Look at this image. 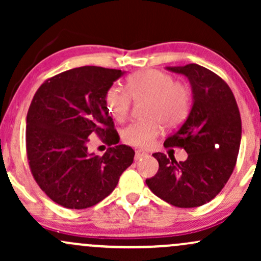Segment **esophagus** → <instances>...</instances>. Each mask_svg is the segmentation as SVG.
<instances>
[{"label":"esophagus","mask_w":261,"mask_h":261,"mask_svg":"<svg viewBox=\"0 0 261 261\" xmlns=\"http://www.w3.org/2000/svg\"><path fill=\"white\" fill-rule=\"evenodd\" d=\"M146 155H147V153H146V152L136 151V152H135V161H139L142 157H146Z\"/></svg>","instance_id":"34e87169"}]
</instances>
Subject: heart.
I'll return each mask as SVG.
<instances>
[{
    "label": "heart",
    "instance_id": "obj_1",
    "mask_svg": "<svg viewBox=\"0 0 261 261\" xmlns=\"http://www.w3.org/2000/svg\"><path fill=\"white\" fill-rule=\"evenodd\" d=\"M131 99H146L143 115L147 119L135 121L121 131L126 145L147 148L160 136L162 124L173 128L188 118L191 109L190 87L175 81L170 73L160 70H141L127 77L125 91L110 87L104 95L108 113L115 120L124 121L130 114Z\"/></svg>",
    "mask_w": 261,
    "mask_h": 261
}]
</instances>
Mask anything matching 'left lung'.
Returning a JSON list of instances; mask_svg holds the SVG:
<instances>
[{
	"label": "left lung",
	"mask_w": 261,
	"mask_h": 261,
	"mask_svg": "<svg viewBox=\"0 0 261 261\" xmlns=\"http://www.w3.org/2000/svg\"><path fill=\"white\" fill-rule=\"evenodd\" d=\"M168 70L188 77L194 103L164 147L184 148L188 160L176 162L161 152L153 153L160 168L146 184L170 205L197 207L211 201L233 173L241 146V113L229 86L212 71L196 64Z\"/></svg>",
	"instance_id": "obj_1"
}]
</instances>
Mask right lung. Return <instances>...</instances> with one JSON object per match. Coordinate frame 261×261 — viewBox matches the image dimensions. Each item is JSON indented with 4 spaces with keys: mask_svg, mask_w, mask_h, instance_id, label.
<instances>
[{
    "mask_svg": "<svg viewBox=\"0 0 261 261\" xmlns=\"http://www.w3.org/2000/svg\"><path fill=\"white\" fill-rule=\"evenodd\" d=\"M121 70L83 66L47 79L27 114L29 168L41 190L66 208L94 206L109 195L134 162L128 146L109 147L103 155L88 152L89 137L108 146L119 142L104 95Z\"/></svg>",
    "mask_w": 261,
    "mask_h": 261,
    "instance_id": "obj_1",
    "label": "right lung"
}]
</instances>
